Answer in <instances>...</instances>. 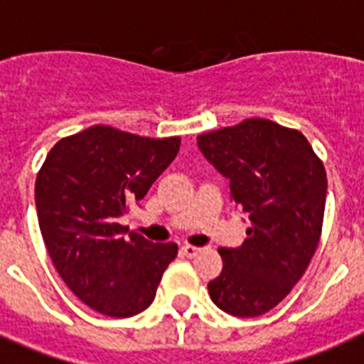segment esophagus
Segmentation results:
<instances>
[{"label":"esophagus","instance_id":"obj_1","mask_svg":"<svg viewBox=\"0 0 364 364\" xmlns=\"http://www.w3.org/2000/svg\"><path fill=\"white\" fill-rule=\"evenodd\" d=\"M200 252H201V250L196 248V246H188V244H187V246H181V253L185 255V257H191V259L196 257Z\"/></svg>","mask_w":364,"mask_h":364}]
</instances>
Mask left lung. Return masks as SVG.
<instances>
[{"instance_id": "obj_1", "label": "left lung", "mask_w": 364, "mask_h": 364, "mask_svg": "<svg viewBox=\"0 0 364 364\" xmlns=\"http://www.w3.org/2000/svg\"><path fill=\"white\" fill-rule=\"evenodd\" d=\"M198 148L252 224L239 248L218 250L224 268L207 285L210 300L240 318L264 314L316 252L328 194L322 161L300 131L262 118L200 135Z\"/></svg>"}]
</instances>
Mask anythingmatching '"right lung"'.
Here are the masks:
<instances>
[{
  "mask_svg": "<svg viewBox=\"0 0 364 364\" xmlns=\"http://www.w3.org/2000/svg\"><path fill=\"white\" fill-rule=\"evenodd\" d=\"M181 140L92 125L60 139L36 176L42 239L59 276L97 313L127 318L148 309L177 244H155L118 224L170 166Z\"/></svg>",
  "mask_w": 364,
  "mask_h": 364,
  "instance_id": "right-lung-1",
  "label": "right lung"
}]
</instances>
